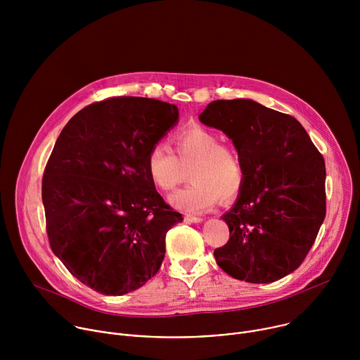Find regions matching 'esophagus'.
<instances>
[{
	"instance_id": "1",
	"label": "esophagus",
	"mask_w": 360,
	"mask_h": 360,
	"mask_svg": "<svg viewBox=\"0 0 360 360\" xmlns=\"http://www.w3.org/2000/svg\"><path fill=\"white\" fill-rule=\"evenodd\" d=\"M185 221L186 222H192V224H199V222L203 221V218L195 217V215H185Z\"/></svg>"
}]
</instances>
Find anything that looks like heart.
<instances>
[{"mask_svg":"<svg viewBox=\"0 0 360 360\" xmlns=\"http://www.w3.org/2000/svg\"><path fill=\"white\" fill-rule=\"evenodd\" d=\"M174 153L162 143L153 145L145 160L150 182L169 192L186 178L191 184L169 196L176 210L203 212L221 199H235L245 184V167L236 149L221 143L211 129L192 125L171 138Z\"/></svg>","mask_w":360,"mask_h":360,"instance_id":"obj_1","label":"heart"}]
</instances>
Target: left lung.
I'll list each match as a JSON object with an SVG mask.
<instances>
[{
	"label": "left lung",
	"instance_id": "left-lung-1",
	"mask_svg": "<svg viewBox=\"0 0 360 360\" xmlns=\"http://www.w3.org/2000/svg\"><path fill=\"white\" fill-rule=\"evenodd\" d=\"M226 134L245 184L222 215L229 240L217 264L235 279L271 283L300 266L326 215L325 161L297 120L252 99H218L199 115Z\"/></svg>",
	"mask_w": 360,
	"mask_h": 360
}]
</instances>
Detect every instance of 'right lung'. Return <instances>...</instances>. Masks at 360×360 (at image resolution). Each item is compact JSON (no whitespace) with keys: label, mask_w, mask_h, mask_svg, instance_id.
I'll return each mask as SVG.
<instances>
[{"label":"right lung","mask_w":360,"mask_h":360,"mask_svg":"<svg viewBox=\"0 0 360 360\" xmlns=\"http://www.w3.org/2000/svg\"><path fill=\"white\" fill-rule=\"evenodd\" d=\"M176 105L142 96L94 102L61 131L42 178L46 233L79 282L121 296L160 271L167 232L182 215L145 169L149 149L178 122Z\"/></svg>","instance_id":"right-lung-1"}]
</instances>
